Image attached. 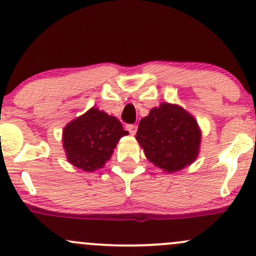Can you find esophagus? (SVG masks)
Here are the masks:
<instances>
[{"mask_svg": "<svg viewBox=\"0 0 256 256\" xmlns=\"http://www.w3.org/2000/svg\"><path fill=\"white\" fill-rule=\"evenodd\" d=\"M126 130L130 132L132 136H134V134L137 132V125H132V124L126 125Z\"/></svg>", "mask_w": 256, "mask_h": 256, "instance_id": "esophagus-1", "label": "esophagus"}]
</instances>
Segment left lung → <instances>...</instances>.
Listing matches in <instances>:
<instances>
[{"label":"left lung","mask_w":256,"mask_h":256,"mask_svg":"<svg viewBox=\"0 0 256 256\" xmlns=\"http://www.w3.org/2000/svg\"><path fill=\"white\" fill-rule=\"evenodd\" d=\"M136 140L150 162L172 173L196 160L201 130L196 119L182 107L161 104L140 120Z\"/></svg>","instance_id":"left-lung-1"}]
</instances>
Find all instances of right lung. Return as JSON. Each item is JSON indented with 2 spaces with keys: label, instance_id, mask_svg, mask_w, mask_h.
<instances>
[{
  "label": "right lung",
  "instance_id": "1",
  "mask_svg": "<svg viewBox=\"0 0 256 256\" xmlns=\"http://www.w3.org/2000/svg\"><path fill=\"white\" fill-rule=\"evenodd\" d=\"M128 134L116 116L90 108L64 126L62 144L70 164L85 172L102 168L122 136Z\"/></svg>",
  "mask_w": 256,
  "mask_h": 256
}]
</instances>
